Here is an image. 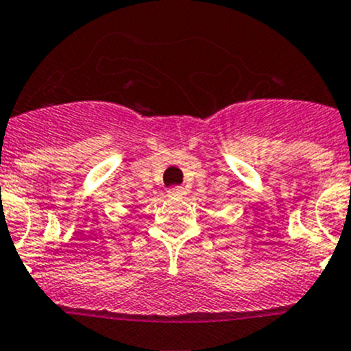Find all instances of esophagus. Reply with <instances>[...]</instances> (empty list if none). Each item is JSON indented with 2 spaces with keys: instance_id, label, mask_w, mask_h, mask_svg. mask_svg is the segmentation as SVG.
I'll return each mask as SVG.
<instances>
[{
  "instance_id": "1",
  "label": "esophagus",
  "mask_w": 351,
  "mask_h": 351,
  "mask_svg": "<svg viewBox=\"0 0 351 351\" xmlns=\"http://www.w3.org/2000/svg\"><path fill=\"white\" fill-rule=\"evenodd\" d=\"M185 195V189L183 186H173V189L168 190V197L171 198H180Z\"/></svg>"
}]
</instances>
